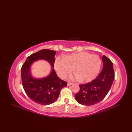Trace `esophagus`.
<instances>
[{"label": "esophagus", "mask_w": 132, "mask_h": 132, "mask_svg": "<svg viewBox=\"0 0 132 132\" xmlns=\"http://www.w3.org/2000/svg\"><path fill=\"white\" fill-rule=\"evenodd\" d=\"M72 85H73V83H71V82H68V86H70Z\"/></svg>", "instance_id": "obj_1"}]
</instances>
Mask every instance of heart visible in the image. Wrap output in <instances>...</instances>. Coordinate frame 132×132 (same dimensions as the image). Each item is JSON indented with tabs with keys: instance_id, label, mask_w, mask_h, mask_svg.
Instances as JSON below:
<instances>
[{
	"instance_id": "b5f03b06",
	"label": "heart",
	"mask_w": 132,
	"mask_h": 132,
	"mask_svg": "<svg viewBox=\"0 0 132 132\" xmlns=\"http://www.w3.org/2000/svg\"><path fill=\"white\" fill-rule=\"evenodd\" d=\"M102 61L97 55L80 52L68 55L64 58H57L54 68L61 78H66L74 70L75 74L71 77L72 79H79L82 82H88L97 76Z\"/></svg>"
}]
</instances>
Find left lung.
Masks as SVG:
<instances>
[{
  "mask_svg": "<svg viewBox=\"0 0 132 132\" xmlns=\"http://www.w3.org/2000/svg\"><path fill=\"white\" fill-rule=\"evenodd\" d=\"M103 68L96 78L91 82L80 85L75 99L82 105H92L101 102L110 90L114 79L113 63L105 55L102 57Z\"/></svg>",
  "mask_w": 132,
  "mask_h": 132,
  "instance_id": "8db88e82",
  "label": "left lung"
}]
</instances>
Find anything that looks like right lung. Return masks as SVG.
Listing matches in <instances>:
<instances>
[{
    "instance_id": "1",
    "label": "right lung",
    "mask_w": 132,
    "mask_h": 132,
    "mask_svg": "<svg viewBox=\"0 0 132 132\" xmlns=\"http://www.w3.org/2000/svg\"><path fill=\"white\" fill-rule=\"evenodd\" d=\"M55 53L54 50H41L28 56L21 67V81L24 91L30 99L39 104L49 105L54 103L58 99L61 89L68 85L57 76L54 69L48 77L43 79H34L30 75V65L38 60L47 61L54 68Z\"/></svg>"
}]
</instances>
